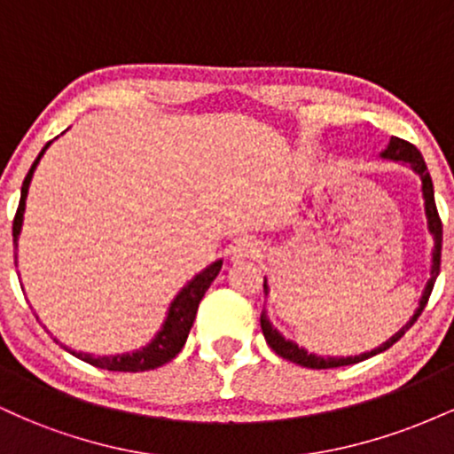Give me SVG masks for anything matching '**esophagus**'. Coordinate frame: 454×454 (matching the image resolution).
Wrapping results in <instances>:
<instances>
[{"label": "esophagus", "mask_w": 454, "mask_h": 454, "mask_svg": "<svg viewBox=\"0 0 454 454\" xmlns=\"http://www.w3.org/2000/svg\"><path fill=\"white\" fill-rule=\"evenodd\" d=\"M260 252H262V245L256 239L252 237H241L237 239L228 249L232 260H247V258H258Z\"/></svg>", "instance_id": "1"}]
</instances>
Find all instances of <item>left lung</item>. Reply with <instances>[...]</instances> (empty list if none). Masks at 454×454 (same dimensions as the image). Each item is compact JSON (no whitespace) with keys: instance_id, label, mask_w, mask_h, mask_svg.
Instances as JSON below:
<instances>
[{"instance_id":"obj_1","label":"left lung","mask_w":454,"mask_h":454,"mask_svg":"<svg viewBox=\"0 0 454 454\" xmlns=\"http://www.w3.org/2000/svg\"><path fill=\"white\" fill-rule=\"evenodd\" d=\"M382 158L393 160V161H405V164H410V168L420 176V181H423L427 228H429V232L434 234L435 245H434V260H431V278H429V281H427V288L423 293V299H420V303H419V309L414 311V316H411V320L408 322V325L401 328L399 333H395V335L390 337L387 343H382V346L376 348V350H372V352L358 354V356H346V358H325V356H316V354H307L303 348H299L296 343H293L290 340H284V337H281V333H278V328L270 326L267 316L262 314L260 316V326H262L264 340H267L269 346L273 348V352L279 354V356L286 358V361L296 363V364H301V367H309V369H333V367H343V364L361 363V361H364V358L376 356V354L388 350V348L393 346V343H397L401 337L405 335V331H408V328L414 325L416 320H419V316L423 314L427 301H429V296H431V290H434L437 273H440V258H442V220H440V215H437V207H435V198H434V184H431V176H429V170H427L423 155H420V151L416 149L411 143H408V140L397 138V137L390 138L388 147L382 151ZM264 290H267V281H264Z\"/></svg>"}]
</instances>
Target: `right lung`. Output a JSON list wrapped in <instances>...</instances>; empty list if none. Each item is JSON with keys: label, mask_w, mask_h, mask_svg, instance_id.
<instances>
[{"label": "right lung", "mask_w": 454, "mask_h": 454, "mask_svg": "<svg viewBox=\"0 0 454 454\" xmlns=\"http://www.w3.org/2000/svg\"><path fill=\"white\" fill-rule=\"evenodd\" d=\"M51 143H46L40 155L35 158L34 164H31L27 176H25L23 187H20V200H19V209L17 215H14L12 222V237H14V247H17L19 241V234H20V226H23V213H25V198H27L29 192V181L34 176L35 166H38L40 158L44 155V151L49 149ZM222 269V260L213 262L211 267H207L202 270L200 275H196L190 284L176 294V299L170 303L168 316H166L164 326L161 331L155 335V340L145 346L143 350H137L132 354H114V356H93V354H85V352H76L70 350V348L64 346L61 341L59 343L64 350H67L72 356L81 358V361L93 364V367H100V369H108V372H149V369H158L161 364H166L168 361H173L176 354L181 352V348L185 346L187 335H190V328L194 325V317L198 311V303L202 301L207 290H209L211 281L217 278Z\"/></svg>", "instance_id": "add662e5"}]
</instances>
